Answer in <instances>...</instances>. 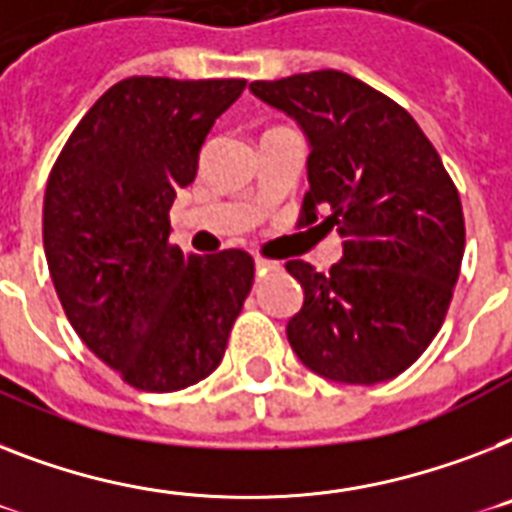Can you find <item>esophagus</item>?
I'll return each instance as SVG.
<instances>
[{"label":"esophagus","mask_w":512,"mask_h":512,"mask_svg":"<svg viewBox=\"0 0 512 512\" xmlns=\"http://www.w3.org/2000/svg\"><path fill=\"white\" fill-rule=\"evenodd\" d=\"M278 268V263H273V260H265V257H255V270L257 276H263V273H268V270Z\"/></svg>","instance_id":"34e87169"}]
</instances>
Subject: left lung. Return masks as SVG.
Segmentation results:
<instances>
[{
	"instance_id": "left-lung-1",
	"label": "left lung",
	"mask_w": 512,
	"mask_h": 512,
	"mask_svg": "<svg viewBox=\"0 0 512 512\" xmlns=\"http://www.w3.org/2000/svg\"><path fill=\"white\" fill-rule=\"evenodd\" d=\"M249 91L297 120L310 144L302 226L323 213L344 255L305 289L286 336L302 363L342 384H378L423 355L444 323L465 249L460 194L421 126L368 83L313 70Z\"/></svg>"
}]
</instances>
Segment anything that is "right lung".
Instances as JSON below:
<instances>
[{"label":"right lung","instance_id":"1","mask_svg":"<svg viewBox=\"0 0 512 512\" xmlns=\"http://www.w3.org/2000/svg\"><path fill=\"white\" fill-rule=\"evenodd\" d=\"M244 86L126 78L83 115L49 173L44 255L62 310L141 392L210 376L255 281L244 249L199 257L168 242L176 191L194 181L210 128Z\"/></svg>","mask_w":512,"mask_h":512}]
</instances>
